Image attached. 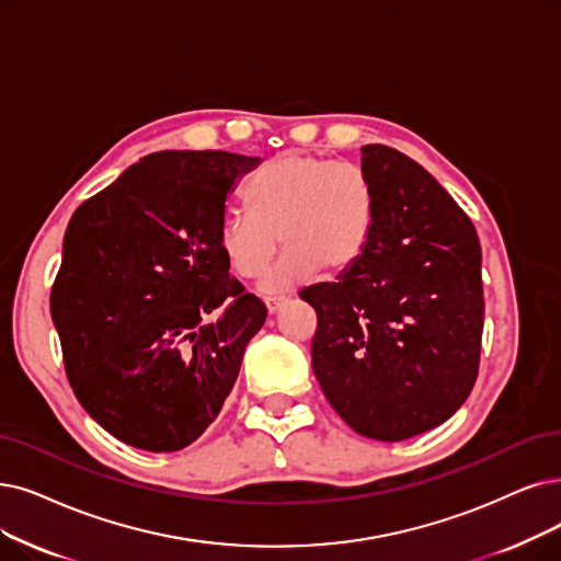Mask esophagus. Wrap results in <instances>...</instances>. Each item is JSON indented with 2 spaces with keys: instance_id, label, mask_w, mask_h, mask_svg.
<instances>
[{
  "instance_id": "obj_1",
  "label": "esophagus",
  "mask_w": 561,
  "mask_h": 561,
  "mask_svg": "<svg viewBox=\"0 0 561 561\" xmlns=\"http://www.w3.org/2000/svg\"><path fill=\"white\" fill-rule=\"evenodd\" d=\"M285 301H287L285 297H266V299H264V304H266V310L272 312V316H274V312H278L283 306H285Z\"/></svg>"
}]
</instances>
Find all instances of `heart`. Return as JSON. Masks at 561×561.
<instances>
[{
  "label": "heart",
  "mask_w": 561,
  "mask_h": 561,
  "mask_svg": "<svg viewBox=\"0 0 561 561\" xmlns=\"http://www.w3.org/2000/svg\"><path fill=\"white\" fill-rule=\"evenodd\" d=\"M249 209H230L218 222V249L241 278L262 280L264 293L308 280L320 272L343 274L364 257L375 234L377 191L370 174L352 161L306 151H283L245 182Z\"/></svg>",
  "instance_id": "obj_1"
}]
</instances>
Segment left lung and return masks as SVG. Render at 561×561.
I'll use <instances>...</instances> for the list:
<instances>
[{
	"mask_svg": "<svg viewBox=\"0 0 561 561\" xmlns=\"http://www.w3.org/2000/svg\"><path fill=\"white\" fill-rule=\"evenodd\" d=\"M377 191L364 257L301 293L318 312L312 373L358 435L400 442L467 400L483 333L481 243L437 179L387 145L362 147Z\"/></svg>",
	"mask_w": 561,
	"mask_h": 561,
	"instance_id": "left-lung-1",
	"label": "left lung"
}]
</instances>
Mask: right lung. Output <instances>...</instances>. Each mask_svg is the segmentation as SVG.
I'll list each match as a JSON object with an SVG mask.
<instances>
[{"mask_svg": "<svg viewBox=\"0 0 561 561\" xmlns=\"http://www.w3.org/2000/svg\"><path fill=\"white\" fill-rule=\"evenodd\" d=\"M260 163L230 151H156L82 203L66 228L50 295L66 375L84 412L124 444L184 449L237 382L266 308L230 278L218 222Z\"/></svg>", "mask_w": 561, "mask_h": 561, "instance_id": "obj_1", "label": "right lung"}]
</instances>
